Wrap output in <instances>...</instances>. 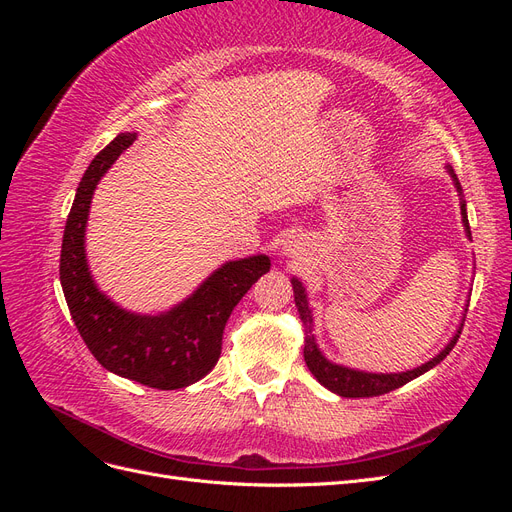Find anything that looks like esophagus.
Returning a JSON list of instances; mask_svg holds the SVG:
<instances>
[{
  "mask_svg": "<svg viewBox=\"0 0 512 512\" xmlns=\"http://www.w3.org/2000/svg\"><path fill=\"white\" fill-rule=\"evenodd\" d=\"M282 254L288 258H299L303 254V241L290 237L288 241H284L282 245Z\"/></svg>",
  "mask_w": 512,
  "mask_h": 512,
  "instance_id": "esophagus-1",
  "label": "esophagus"
}]
</instances>
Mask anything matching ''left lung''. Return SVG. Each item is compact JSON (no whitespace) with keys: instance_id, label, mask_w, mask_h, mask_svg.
<instances>
[{"instance_id":"1","label":"left lung","mask_w":512,"mask_h":512,"mask_svg":"<svg viewBox=\"0 0 512 512\" xmlns=\"http://www.w3.org/2000/svg\"><path fill=\"white\" fill-rule=\"evenodd\" d=\"M446 173L451 175L455 188L459 192V205H461V222L463 228H466V237L472 239V232H470V222H468V211H466V200H463V190H461V183L455 175V170L451 166H446ZM292 290H294V305L299 309V318L303 322V329H305V344H303V356H305V363L307 369L312 371L314 378L324 386V389H329L331 393L339 395V397H376V395H384V393H391L399 386L408 384L410 380L423 376L425 371L436 367L440 361L446 359V354L453 350V346L457 344L461 327H463V318L459 329L455 331V335L451 337V342H448L433 359H429L427 363L418 365L414 369L408 371H399V374H371V371H361V369H354V367H346V365H339L329 361L327 356H324L316 344V337H314V316H312V309H309L307 303V292L303 282L299 277H292L290 280ZM466 312H468V305H466Z\"/></svg>"}]
</instances>
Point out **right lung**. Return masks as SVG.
<instances>
[{
  "instance_id": "right-lung-1",
  "label": "right lung",
  "mask_w": 512,
  "mask_h": 512,
  "mask_svg": "<svg viewBox=\"0 0 512 512\" xmlns=\"http://www.w3.org/2000/svg\"><path fill=\"white\" fill-rule=\"evenodd\" d=\"M134 141L136 132L117 134L85 170L61 241L59 280L76 329L104 369L151 389L175 391L205 378L218 363L226 320L271 269V260L265 254L228 260L188 299L160 314H136L106 297L85 254L89 207L106 170Z\"/></svg>"
}]
</instances>
